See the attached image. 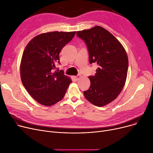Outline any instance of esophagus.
Instances as JSON below:
<instances>
[{"instance_id":"34e87169","label":"esophagus","mask_w":153,"mask_h":153,"mask_svg":"<svg viewBox=\"0 0 153 153\" xmlns=\"http://www.w3.org/2000/svg\"><path fill=\"white\" fill-rule=\"evenodd\" d=\"M80 77H81V75H78L74 76V78H75V79L76 81H78V80L80 78Z\"/></svg>"}]
</instances>
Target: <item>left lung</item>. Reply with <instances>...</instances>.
<instances>
[{
    "mask_svg": "<svg viewBox=\"0 0 153 153\" xmlns=\"http://www.w3.org/2000/svg\"><path fill=\"white\" fill-rule=\"evenodd\" d=\"M89 52V63L99 66L94 76H89L91 85L83 92L86 100L98 107L113 101L126 82L128 60L121 43L100 26L76 32Z\"/></svg>",
    "mask_w": 153,
    "mask_h": 153,
    "instance_id": "1",
    "label": "left lung"
}]
</instances>
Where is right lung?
<instances>
[{
	"label": "right lung",
	"mask_w": 153,
	"mask_h": 153,
	"mask_svg": "<svg viewBox=\"0 0 153 153\" xmlns=\"http://www.w3.org/2000/svg\"><path fill=\"white\" fill-rule=\"evenodd\" d=\"M75 31H53L39 34L26 46L20 64V76L27 91L39 104L51 106L64 97L71 79L63 70H53L59 53L73 39Z\"/></svg>",
	"instance_id": "add662e5"
}]
</instances>
